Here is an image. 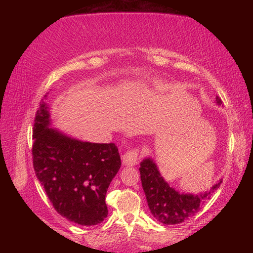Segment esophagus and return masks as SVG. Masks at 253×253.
Instances as JSON below:
<instances>
[{
  "label": "esophagus",
  "mask_w": 253,
  "mask_h": 253,
  "mask_svg": "<svg viewBox=\"0 0 253 253\" xmlns=\"http://www.w3.org/2000/svg\"><path fill=\"white\" fill-rule=\"evenodd\" d=\"M123 165L125 166H134L138 162V151L137 149H131V151H127L123 155Z\"/></svg>",
  "instance_id": "1"
}]
</instances>
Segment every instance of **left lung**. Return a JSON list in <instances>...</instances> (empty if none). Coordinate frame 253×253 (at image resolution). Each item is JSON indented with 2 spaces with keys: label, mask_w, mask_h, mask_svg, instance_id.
<instances>
[{
  "label": "left lung",
  "mask_w": 253,
  "mask_h": 253,
  "mask_svg": "<svg viewBox=\"0 0 253 253\" xmlns=\"http://www.w3.org/2000/svg\"><path fill=\"white\" fill-rule=\"evenodd\" d=\"M215 104L217 106L222 105L219 97L215 98ZM139 172L149 211L158 222L168 225L182 223L195 215L201 205L220 187L222 183V178H220L208 191L199 192L196 194L183 193L169 186L152 157H146L140 162Z\"/></svg>",
  "instance_id": "1"
}]
</instances>
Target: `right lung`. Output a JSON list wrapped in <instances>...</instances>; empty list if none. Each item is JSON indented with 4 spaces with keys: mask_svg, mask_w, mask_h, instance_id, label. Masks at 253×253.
Masks as SVG:
<instances>
[{
    "mask_svg": "<svg viewBox=\"0 0 253 253\" xmlns=\"http://www.w3.org/2000/svg\"><path fill=\"white\" fill-rule=\"evenodd\" d=\"M45 95L33 126V168L60 215L80 225H96L108 214L105 202L122 162L115 144L83 142L52 127Z\"/></svg>",
    "mask_w": 253,
    "mask_h": 253,
    "instance_id": "add662e5",
    "label": "right lung"
}]
</instances>
